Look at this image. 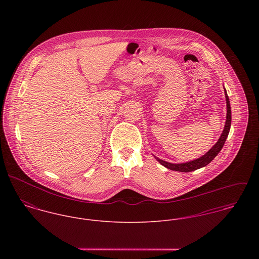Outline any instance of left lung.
Returning a JSON list of instances; mask_svg holds the SVG:
<instances>
[{
	"instance_id": "left-lung-1",
	"label": "left lung",
	"mask_w": 259,
	"mask_h": 259,
	"mask_svg": "<svg viewBox=\"0 0 259 259\" xmlns=\"http://www.w3.org/2000/svg\"><path fill=\"white\" fill-rule=\"evenodd\" d=\"M224 94H225V99H226V120H225V125L223 128L222 136L219 139V141L217 142V144L210 148L204 155L195 158L193 160L187 161V162H182V163H170L167 162L165 160H162L156 156L155 159L164 167L170 169V170H177V171H182V172H189V171H193L196 170L198 168H201L203 166H206L210 161H212V159L220 153V151L222 150V147L228 137L229 134V130H230V125H231V109H230V103H229V99L227 96V93L224 89Z\"/></svg>"
}]
</instances>
